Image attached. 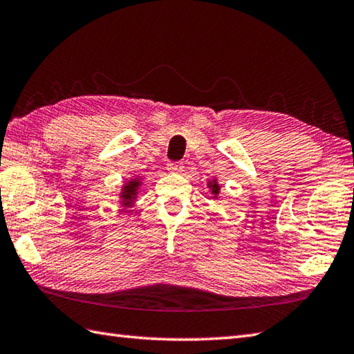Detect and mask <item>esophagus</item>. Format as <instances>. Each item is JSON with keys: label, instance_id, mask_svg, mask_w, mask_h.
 <instances>
[{"label": "esophagus", "instance_id": "34e87169", "mask_svg": "<svg viewBox=\"0 0 354 354\" xmlns=\"http://www.w3.org/2000/svg\"><path fill=\"white\" fill-rule=\"evenodd\" d=\"M167 170L171 171V173L183 171V164L181 162H169L167 164Z\"/></svg>", "mask_w": 354, "mask_h": 354}]
</instances>
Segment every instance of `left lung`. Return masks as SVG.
Here are the masks:
<instances>
[{
    "label": "left lung",
    "instance_id": "8db88e82",
    "mask_svg": "<svg viewBox=\"0 0 354 354\" xmlns=\"http://www.w3.org/2000/svg\"><path fill=\"white\" fill-rule=\"evenodd\" d=\"M212 189V193H213V198H218V195H219V190H221V187H219V184L216 183V179H213V181H210L209 184H207Z\"/></svg>",
    "mask_w": 354,
    "mask_h": 354
}]
</instances>
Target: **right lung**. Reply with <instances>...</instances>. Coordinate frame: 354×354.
Returning <instances> with one entry per match:
<instances>
[{"label": "right lung", "instance_id": "1", "mask_svg": "<svg viewBox=\"0 0 354 354\" xmlns=\"http://www.w3.org/2000/svg\"><path fill=\"white\" fill-rule=\"evenodd\" d=\"M140 185H141L140 178L130 179L129 183H126V184L122 185V190H121V193H120L122 207H131V205H133L135 199H136V195H138V189H140Z\"/></svg>", "mask_w": 354, "mask_h": 354}]
</instances>
